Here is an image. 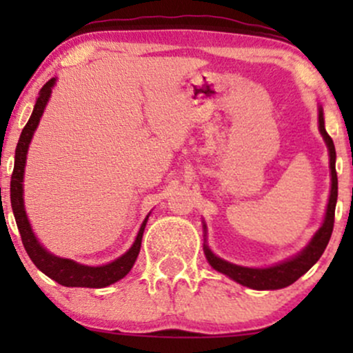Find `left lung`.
<instances>
[{"mask_svg": "<svg viewBox=\"0 0 353 353\" xmlns=\"http://www.w3.org/2000/svg\"><path fill=\"white\" fill-rule=\"evenodd\" d=\"M319 131L322 134L323 141H325L327 149H329V163H330V196L329 202H327L325 209V217H323L322 225H320L317 232L314 234V237L310 239V242L307 244L299 254H295L294 257L285 259V261L279 262V264L269 265V267H244L232 264V262L224 261V259L217 257L212 250L209 249L208 241V225L204 222V254L208 262L212 269H216L217 272L228 275L229 279L236 281L241 285L249 287V289L255 290H277L283 289V287L290 285L297 281L299 277H302L307 270L310 269L315 262L319 261L320 255L323 254L327 244H329L332 230H334V219H335V204H337V194H339V181H337V171H335V159H337V154H335V145L332 137L327 134L325 131V121H323V109L319 106Z\"/></svg>", "mask_w": 353, "mask_h": 353, "instance_id": "left-lung-1", "label": "left lung"}]
</instances>
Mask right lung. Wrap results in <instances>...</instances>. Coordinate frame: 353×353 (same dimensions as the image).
Returning <instances> with one entry per match:
<instances>
[{
	"label": "right lung",
	"mask_w": 353,
	"mask_h": 353,
	"mask_svg": "<svg viewBox=\"0 0 353 353\" xmlns=\"http://www.w3.org/2000/svg\"><path fill=\"white\" fill-rule=\"evenodd\" d=\"M56 84V78L48 81L46 84L39 91L38 99H36L33 114H31L30 121L24 125L21 136H19L18 145H16L14 152V169L13 176H11V208H13V214L16 219V225H18L19 234H21V241L24 249H26L28 255L34 265L46 274L48 277L56 281L64 287H89V289H101V287H108L129 274V270L134 265L137 255L141 250V241H143V234L145 229V222L149 219V212L141 224L139 232H137L136 241L129 247L128 252H124L116 261L109 262L104 265H84L79 262L72 261V259L58 257V255L51 254L41 245L38 237L34 236L33 229H31L30 221H28L26 209H24V199H23V179H24V165H26V154L28 148H30L31 139L38 128L39 119H41L44 108H46L48 101L51 98L52 86Z\"/></svg>",
	"instance_id": "add662e5"
}]
</instances>
